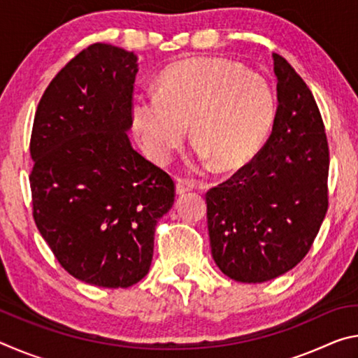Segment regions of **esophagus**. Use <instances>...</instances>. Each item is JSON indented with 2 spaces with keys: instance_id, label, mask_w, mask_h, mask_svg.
Instances as JSON below:
<instances>
[{
  "instance_id": "34e87169",
  "label": "esophagus",
  "mask_w": 358,
  "mask_h": 358,
  "mask_svg": "<svg viewBox=\"0 0 358 358\" xmlns=\"http://www.w3.org/2000/svg\"><path fill=\"white\" fill-rule=\"evenodd\" d=\"M194 185L192 181L186 180V178H178L177 180V194H185L187 191H192L194 189Z\"/></svg>"
}]
</instances>
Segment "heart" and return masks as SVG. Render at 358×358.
<instances>
[{
    "label": "heart",
    "mask_w": 358,
    "mask_h": 358,
    "mask_svg": "<svg viewBox=\"0 0 358 358\" xmlns=\"http://www.w3.org/2000/svg\"><path fill=\"white\" fill-rule=\"evenodd\" d=\"M275 93L227 58H189L162 72L157 92L132 99V129L151 159L166 164L187 136L197 155L232 171L254 156L273 124Z\"/></svg>",
    "instance_id": "1"
}]
</instances>
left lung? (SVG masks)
I'll list each match as a JSON object with an SVG mask.
<instances>
[{
    "mask_svg": "<svg viewBox=\"0 0 358 358\" xmlns=\"http://www.w3.org/2000/svg\"><path fill=\"white\" fill-rule=\"evenodd\" d=\"M278 108L268 141L207 192L211 256L240 282L270 281L311 250L329 208V142L311 90L273 53Z\"/></svg>",
    "mask_w": 358,
    "mask_h": 358,
    "instance_id": "1",
    "label": "left lung"
}]
</instances>
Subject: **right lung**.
I'll list each match as a JSON object with an SVG mask.
<instances>
[{
  "mask_svg": "<svg viewBox=\"0 0 358 358\" xmlns=\"http://www.w3.org/2000/svg\"><path fill=\"white\" fill-rule=\"evenodd\" d=\"M137 57L90 45L53 77L34 115L29 173L36 226L63 268L99 287L148 273L171 175L132 148Z\"/></svg>",
  "mask_w": 358,
  "mask_h": 358,
  "instance_id": "1",
  "label": "right lung"
}]
</instances>
